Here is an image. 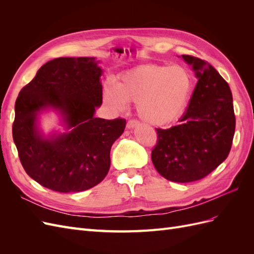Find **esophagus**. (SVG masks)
<instances>
[{
    "mask_svg": "<svg viewBox=\"0 0 254 254\" xmlns=\"http://www.w3.org/2000/svg\"><path fill=\"white\" fill-rule=\"evenodd\" d=\"M137 125H139V121H136V120H129L128 123H127V128L131 129V128L137 126Z\"/></svg>",
    "mask_w": 254,
    "mask_h": 254,
    "instance_id": "esophagus-1",
    "label": "esophagus"
}]
</instances>
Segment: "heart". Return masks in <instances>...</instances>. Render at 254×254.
Instances as JSON below:
<instances>
[{
    "instance_id": "b5f03b06",
    "label": "heart",
    "mask_w": 254,
    "mask_h": 254,
    "mask_svg": "<svg viewBox=\"0 0 254 254\" xmlns=\"http://www.w3.org/2000/svg\"><path fill=\"white\" fill-rule=\"evenodd\" d=\"M193 79L181 65L145 64L121 75L115 86L107 83L105 101L124 110L127 101L136 103L140 118L152 125H166L178 119L189 103Z\"/></svg>"
}]
</instances>
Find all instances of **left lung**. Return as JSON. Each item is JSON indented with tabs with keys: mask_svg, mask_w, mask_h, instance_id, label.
Returning <instances> with one entry per match:
<instances>
[{
	"mask_svg": "<svg viewBox=\"0 0 254 254\" xmlns=\"http://www.w3.org/2000/svg\"><path fill=\"white\" fill-rule=\"evenodd\" d=\"M198 78L180 124L156 128L151 160L165 179L187 183L200 180L227 159L235 131L232 92L205 60L182 55Z\"/></svg>",
	"mask_w": 254,
	"mask_h": 254,
	"instance_id": "obj_1",
	"label": "left lung"
}]
</instances>
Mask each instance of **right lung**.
Segmentation results:
<instances>
[{
    "label": "right lung",
    "mask_w": 254,
    "mask_h": 254,
    "mask_svg": "<svg viewBox=\"0 0 254 254\" xmlns=\"http://www.w3.org/2000/svg\"><path fill=\"white\" fill-rule=\"evenodd\" d=\"M102 68L93 57H61L38 70L20 91L12 136L22 166L42 187L73 193L102 182L110 168V150L126 126L125 119L94 118L103 103ZM53 106L71 131L43 139L36 114Z\"/></svg>",
    "instance_id": "obj_1"
}]
</instances>
